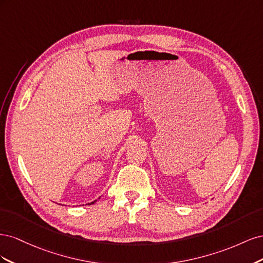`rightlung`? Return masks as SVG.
Returning a JSON list of instances; mask_svg holds the SVG:
<instances>
[{"instance_id":"right-lung-1","label":"right lung","mask_w":263,"mask_h":263,"mask_svg":"<svg viewBox=\"0 0 263 263\" xmlns=\"http://www.w3.org/2000/svg\"><path fill=\"white\" fill-rule=\"evenodd\" d=\"M94 203H95V201H94V202H92V203H91V204H94Z\"/></svg>"}]
</instances>
